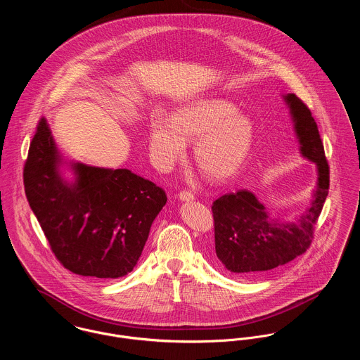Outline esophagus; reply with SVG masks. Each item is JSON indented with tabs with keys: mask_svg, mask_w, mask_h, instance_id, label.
<instances>
[{
	"mask_svg": "<svg viewBox=\"0 0 360 360\" xmlns=\"http://www.w3.org/2000/svg\"><path fill=\"white\" fill-rule=\"evenodd\" d=\"M178 198L181 200H186V201L195 199L193 193H192V192H189V191H181V192L178 193Z\"/></svg>",
	"mask_w": 360,
	"mask_h": 360,
	"instance_id": "34e87169",
	"label": "esophagus"
}]
</instances>
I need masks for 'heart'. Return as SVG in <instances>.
Masks as SVG:
<instances>
[{
  "instance_id": "1",
  "label": "heart",
  "mask_w": 360,
  "mask_h": 360,
  "mask_svg": "<svg viewBox=\"0 0 360 360\" xmlns=\"http://www.w3.org/2000/svg\"><path fill=\"white\" fill-rule=\"evenodd\" d=\"M193 143V158L211 181H225L239 171L254 142V124L238 112L235 103L207 98L178 109L169 119L155 116L149 127V149L161 169L184 158L186 143Z\"/></svg>"
}]
</instances>
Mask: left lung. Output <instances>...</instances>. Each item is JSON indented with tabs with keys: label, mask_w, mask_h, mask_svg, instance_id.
I'll use <instances>...</instances> for the list:
<instances>
[{
	"label": "left lung",
	"mask_w": 360,
	"mask_h": 360,
	"mask_svg": "<svg viewBox=\"0 0 360 360\" xmlns=\"http://www.w3.org/2000/svg\"><path fill=\"white\" fill-rule=\"evenodd\" d=\"M284 99L295 122L301 153L318 165V188L311 207L291 224L271 219L265 207L245 189L212 202L217 257L231 274L241 278L261 275L304 254L312 243L315 224L328 193L330 167L318 124L295 94Z\"/></svg>",
	"instance_id": "obj_1"
}]
</instances>
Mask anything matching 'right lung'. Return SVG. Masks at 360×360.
Segmentation results:
<instances>
[{
  "label": "right lung",
  "mask_w": 360,
  "mask_h": 360,
  "mask_svg": "<svg viewBox=\"0 0 360 360\" xmlns=\"http://www.w3.org/2000/svg\"><path fill=\"white\" fill-rule=\"evenodd\" d=\"M45 119H40L23 168L27 201L56 259L70 272L116 279L136 265L165 192L129 169L73 164L66 184Z\"/></svg>",
  "instance_id": "obj_1"
}]
</instances>
